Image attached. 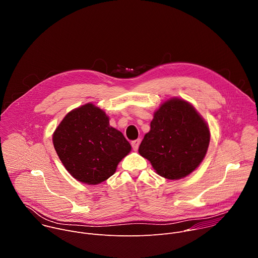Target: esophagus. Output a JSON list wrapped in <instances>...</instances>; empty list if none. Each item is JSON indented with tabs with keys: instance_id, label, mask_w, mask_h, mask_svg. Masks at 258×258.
<instances>
[{
	"instance_id": "1",
	"label": "esophagus",
	"mask_w": 258,
	"mask_h": 258,
	"mask_svg": "<svg viewBox=\"0 0 258 258\" xmlns=\"http://www.w3.org/2000/svg\"><path fill=\"white\" fill-rule=\"evenodd\" d=\"M140 143H141V141H140L139 139H138V140H135V141H133V142H132V146H133V149H134V151H137V150L139 149Z\"/></svg>"
}]
</instances>
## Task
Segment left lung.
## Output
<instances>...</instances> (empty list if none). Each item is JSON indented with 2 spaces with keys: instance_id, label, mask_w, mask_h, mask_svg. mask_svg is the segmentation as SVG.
I'll use <instances>...</instances> for the list:
<instances>
[{
  "instance_id": "1",
  "label": "left lung",
  "mask_w": 258,
  "mask_h": 258,
  "mask_svg": "<svg viewBox=\"0 0 258 258\" xmlns=\"http://www.w3.org/2000/svg\"><path fill=\"white\" fill-rule=\"evenodd\" d=\"M210 142L207 122L188 101L173 97L154 112L139 153L167 179L191 174L203 161Z\"/></svg>"
}]
</instances>
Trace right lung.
<instances>
[{"label":"right lung","instance_id":"add662e5","mask_svg":"<svg viewBox=\"0 0 258 258\" xmlns=\"http://www.w3.org/2000/svg\"><path fill=\"white\" fill-rule=\"evenodd\" d=\"M53 145L66 170L77 180L98 185L116 171L132 150L122 133L93 103L69 111L53 134Z\"/></svg>","mask_w":258,"mask_h":258}]
</instances>
